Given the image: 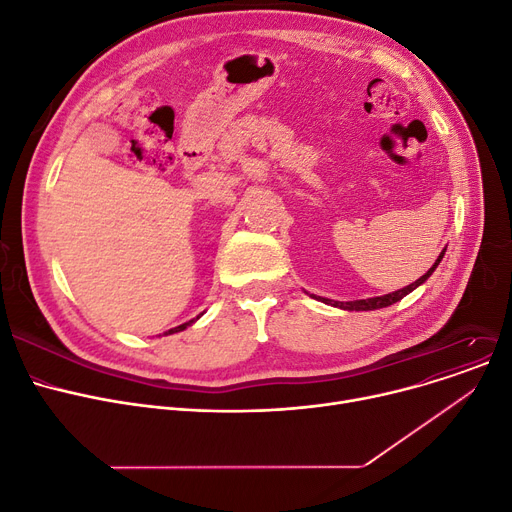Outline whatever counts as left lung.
<instances>
[{
    "instance_id": "obj_1",
    "label": "left lung",
    "mask_w": 512,
    "mask_h": 512,
    "mask_svg": "<svg viewBox=\"0 0 512 512\" xmlns=\"http://www.w3.org/2000/svg\"><path fill=\"white\" fill-rule=\"evenodd\" d=\"M442 256H444V252L440 254V258H438V262L442 260ZM438 262L428 270V273L422 277V279H417L415 283H411L409 287H405V289H399V291H395V293H388V295H384V297H372V299H359V302H341V308H345V310H378V308H386V306H393L395 302H399V299H403L409 291H413L417 285H422L432 273H434V268L438 266ZM328 302V299H326ZM335 304H339V302H335Z\"/></svg>"
}]
</instances>
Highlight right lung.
<instances>
[{
  "instance_id": "right-lung-1",
  "label": "right lung",
  "mask_w": 512,
  "mask_h": 512,
  "mask_svg": "<svg viewBox=\"0 0 512 512\" xmlns=\"http://www.w3.org/2000/svg\"><path fill=\"white\" fill-rule=\"evenodd\" d=\"M190 322H192V320H190ZM190 322H184V324H179V326H175V328H169V330H167V333H177V330H182V328H186V326H188ZM167 333H165V335H167Z\"/></svg>"
}]
</instances>
